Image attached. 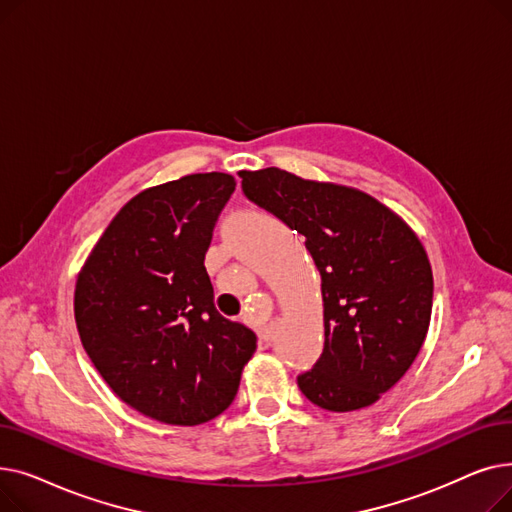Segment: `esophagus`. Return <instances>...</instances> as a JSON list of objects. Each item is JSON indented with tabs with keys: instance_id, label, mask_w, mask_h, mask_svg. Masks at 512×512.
Masks as SVG:
<instances>
[{
	"instance_id": "1",
	"label": "esophagus",
	"mask_w": 512,
	"mask_h": 512,
	"mask_svg": "<svg viewBox=\"0 0 512 512\" xmlns=\"http://www.w3.org/2000/svg\"><path fill=\"white\" fill-rule=\"evenodd\" d=\"M276 332V324H265L261 330H259V340L261 342H267Z\"/></svg>"
}]
</instances>
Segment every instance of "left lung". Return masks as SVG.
<instances>
[{"label": "left lung", "instance_id": "1", "mask_svg": "<svg viewBox=\"0 0 512 512\" xmlns=\"http://www.w3.org/2000/svg\"><path fill=\"white\" fill-rule=\"evenodd\" d=\"M242 193L305 236L321 274L324 351L297 375L326 411L373 405L413 365L434 301L432 265L415 232L373 197L280 168L240 172Z\"/></svg>", "mask_w": 512, "mask_h": 512}]
</instances>
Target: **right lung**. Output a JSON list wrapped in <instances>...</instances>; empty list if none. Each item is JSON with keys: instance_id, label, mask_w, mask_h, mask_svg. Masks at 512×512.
<instances>
[{"instance_id": "obj_1", "label": "right lung", "mask_w": 512, "mask_h": 512, "mask_svg": "<svg viewBox=\"0 0 512 512\" xmlns=\"http://www.w3.org/2000/svg\"><path fill=\"white\" fill-rule=\"evenodd\" d=\"M236 182L191 174L130 199L87 259L76 328L126 405L170 425L224 413L257 336L213 307L205 253Z\"/></svg>"}]
</instances>
